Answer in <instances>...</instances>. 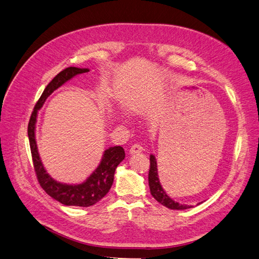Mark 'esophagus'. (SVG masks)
Returning a JSON list of instances; mask_svg holds the SVG:
<instances>
[{"instance_id":"34e87169","label":"esophagus","mask_w":259,"mask_h":259,"mask_svg":"<svg viewBox=\"0 0 259 259\" xmlns=\"http://www.w3.org/2000/svg\"><path fill=\"white\" fill-rule=\"evenodd\" d=\"M143 152V147H142L140 144H133L131 147H130V151H129V154L130 155H136V154H140Z\"/></svg>"}]
</instances>
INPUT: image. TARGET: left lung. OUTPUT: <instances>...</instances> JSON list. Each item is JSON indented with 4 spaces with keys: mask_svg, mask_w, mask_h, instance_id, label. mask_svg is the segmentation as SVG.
<instances>
[{
    "mask_svg": "<svg viewBox=\"0 0 259 259\" xmlns=\"http://www.w3.org/2000/svg\"><path fill=\"white\" fill-rule=\"evenodd\" d=\"M149 161H151V165H149V172H148V185H149V189H151L152 196L160 204L171 208V210H185V208H190L191 205L181 204L179 202H175L173 199H171L168 195H166V193L160 184L159 177H158L157 161L154 155L149 156Z\"/></svg>",
    "mask_w": 259,
    "mask_h": 259,
    "instance_id": "obj_1",
    "label": "left lung"
}]
</instances>
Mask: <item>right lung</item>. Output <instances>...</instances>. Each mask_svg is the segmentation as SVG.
Instances as JSON below:
<instances>
[{"label":"right lung","mask_w":259,"mask_h":259,"mask_svg":"<svg viewBox=\"0 0 259 259\" xmlns=\"http://www.w3.org/2000/svg\"><path fill=\"white\" fill-rule=\"evenodd\" d=\"M87 72H89V69H79L75 68V66H70V68H66L59 74L56 75L54 79L46 86L43 94H41L38 101L36 102L28 124V137L30 142L33 166H34L39 185L49 196L57 200V201H59L60 203L64 205L82 207L96 204L111 189L114 181L115 170L124 158L123 148L121 146H114L105 149L102 160L98 165V168L81 184H63V183L55 181L46 172L43 163H41L35 140V123L37 112L45 103L46 99L56 89L61 87L64 82L70 80L78 74Z\"/></svg>","instance_id":"right-lung-1"}]
</instances>
